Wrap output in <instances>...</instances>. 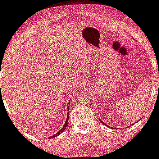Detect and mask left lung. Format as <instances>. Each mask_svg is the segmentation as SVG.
<instances>
[{"label": "left lung", "mask_w": 159, "mask_h": 159, "mask_svg": "<svg viewBox=\"0 0 159 159\" xmlns=\"http://www.w3.org/2000/svg\"><path fill=\"white\" fill-rule=\"evenodd\" d=\"M105 125H106V124H105ZM106 126H107V125H106Z\"/></svg>", "instance_id": "left-lung-1"}]
</instances>
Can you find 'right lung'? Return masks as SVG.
<instances>
[{
	"label": "right lung",
	"instance_id": "add662e5",
	"mask_svg": "<svg viewBox=\"0 0 159 159\" xmlns=\"http://www.w3.org/2000/svg\"><path fill=\"white\" fill-rule=\"evenodd\" d=\"M68 118H69V102H68V108H67V119H66V122H65V123H64V127H63V128L61 129V130H60V131L59 132H57V134H53V135H52L51 137V139H52V138H55V137H57V135H59V134H61V133H62L63 131H64V130H65L66 128H67V123H68Z\"/></svg>",
	"mask_w": 159,
	"mask_h": 159
}]
</instances>
